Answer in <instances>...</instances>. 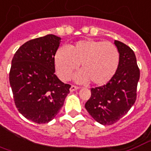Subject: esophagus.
Segmentation results:
<instances>
[{"mask_svg":"<svg viewBox=\"0 0 151 151\" xmlns=\"http://www.w3.org/2000/svg\"><path fill=\"white\" fill-rule=\"evenodd\" d=\"M78 88H79V87H78V86H71L70 88V92H73V91L78 90Z\"/></svg>","mask_w":151,"mask_h":151,"instance_id":"obj_1","label":"esophagus"}]
</instances>
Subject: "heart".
<instances>
[{
  "label": "heart",
  "instance_id": "1",
  "mask_svg": "<svg viewBox=\"0 0 151 151\" xmlns=\"http://www.w3.org/2000/svg\"><path fill=\"white\" fill-rule=\"evenodd\" d=\"M120 55L111 42L93 40L78 41L70 47L58 49L55 64L58 76L63 81L70 78L81 63L82 70L74 76L78 83L91 81L96 86L108 83L119 68Z\"/></svg>",
  "mask_w": 151,
  "mask_h": 151
}]
</instances>
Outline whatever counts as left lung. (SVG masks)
Masks as SVG:
<instances>
[{
	"label": "left lung",
	"instance_id": "obj_1",
	"mask_svg": "<svg viewBox=\"0 0 151 151\" xmlns=\"http://www.w3.org/2000/svg\"><path fill=\"white\" fill-rule=\"evenodd\" d=\"M120 55L116 74L103 86L91 88L86 110L99 124L111 125L120 119L136 101L140 72L134 51L124 42L115 40Z\"/></svg>",
	"mask_w": 151,
	"mask_h": 151
}]
</instances>
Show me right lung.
I'll list each match as a JSON object with an SVG mask.
<instances>
[{
	"label": "right lung",
	"instance_id": "right-lung-1",
	"mask_svg": "<svg viewBox=\"0 0 151 151\" xmlns=\"http://www.w3.org/2000/svg\"><path fill=\"white\" fill-rule=\"evenodd\" d=\"M61 38L55 35L29 40L12 60L9 82L18 111L36 124L52 120L63 106L70 86L55 74Z\"/></svg>",
	"mask_w": 151,
	"mask_h": 151
}]
</instances>
